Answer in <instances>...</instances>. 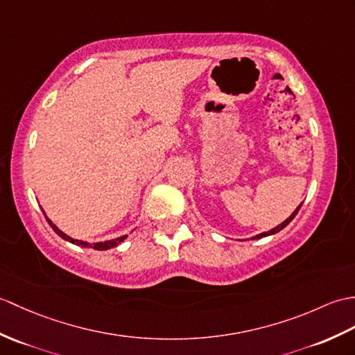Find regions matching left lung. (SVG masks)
<instances>
[{"instance_id":"8db88e82","label":"left lung","mask_w":355,"mask_h":355,"mask_svg":"<svg viewBox=\"0 0 355 355\" xmlns=\"http://www.w3.org/2000/svg\"><path fill=\"white\" fill-rule=\"evenodd\" d=\"M301 205H302V202L298 205V207H296V210L292 213V215L289 216V218H287L284 222H282V224H279V225H277L275 228H272V230H269V232H265V233H260V234H257V236H254V237H251V239H261V237H266V236H270V234H275V233H278V232H282V230L287 225V224H289V222L296 216V213H298V210L301 209Z\"/></svg>"}]
</instances>
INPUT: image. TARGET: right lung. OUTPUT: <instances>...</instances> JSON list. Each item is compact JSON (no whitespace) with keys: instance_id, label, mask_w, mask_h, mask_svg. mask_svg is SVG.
Returning <instances> with one entry per match:
<instances>
[{"instance_id":"right-lung-1","label":"right lung","mask_w":355,"mask_h":355,"mask_svg":"<svg viewBox=\"0 0 355 355\" xmlns=\"http://www.w3.org/2000/svg\"><path fill=\"white\" fill-rule=\"evenodd\" d=\"M44 211V210H42ZM44 215H45V211H44ZM45 218H46V215H45ZM46 220H48V224L51 225V228L54 230V232L59 234L62 239H64V241H68V242H71V243H73V245H81V246H85V248H94V250H98V251H104V250H110V248H114V246H118L121 242H123L127 239V236H121V237H116V239H112V241H105V242H96V243H87V242H83V241H77V239H72V237H69L68 234H64L63 232H60L59 228H57L51 220H49L48 218H46Z\"/></svg>"}]
</instances>
